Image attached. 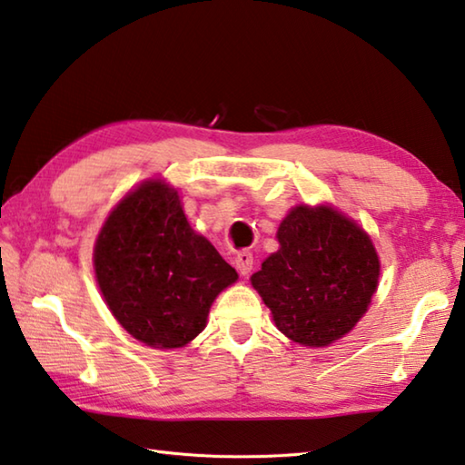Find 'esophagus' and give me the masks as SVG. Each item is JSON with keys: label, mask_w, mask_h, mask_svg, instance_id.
<instances>
[{"label": "esophagus", "mask_w": 465, "mask_h": 465, "mask_svg": "<svg viewBox=\"0 0 465 465\" xmlns=\"http://www.w3.org/2000/svg\"><path fill=\"white\" fill-rule=\"evenodd\" d=\"M233 264L242 276H248L252 272V268H254V256H252L250 252H240V254L235 256Z\"/></svg>", "instance_id": "34e87169"}]
</instances>
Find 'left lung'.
<instances>
[{
	"label": "left lung",
	"mask_w": 465,
	"mask_h": 465,
	"mask_svg": "<svg viewBox=\"0 0 465 465\" xmlns=\"http://www.w3.org/2000/svg\"><path fill=\"white\" fill-rule=\"evenodd\" d=\"M281 250L252 284L292 341L321 348L358 323L372 301L380 262L364 230L331 207L301 205L276 233Z\"/></svg>",
	"instance_id": "1"
}]
</instances>
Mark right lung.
Segmentation results:
<instances>
[{"label":"right lung","instance_id":"right-lung-1","mask_svg":"<svg viewBox=\"0 0 465 465\" xmlns=\"http://www.w3.org/2000/svg\"><path fill=\"white\" fill-rule=\"evenodd\" d=\"M95 274L114 317L152 348H181L197 337L211 302L238 278L160 181L142 184L107 217Z\"/></svg>","mask_w":465,"mask_h":465}]
</instances>
